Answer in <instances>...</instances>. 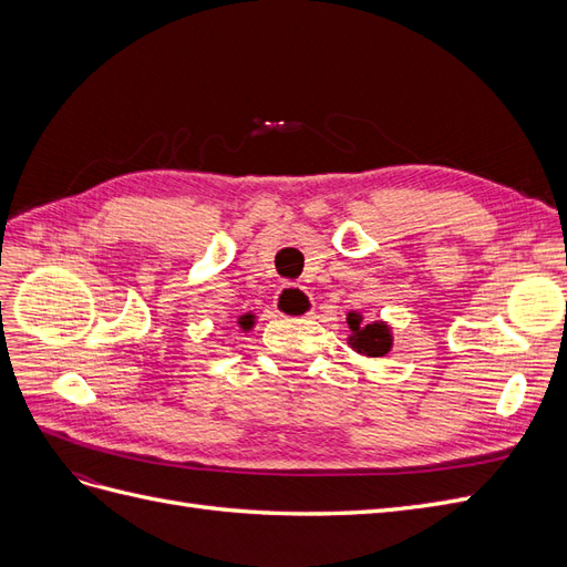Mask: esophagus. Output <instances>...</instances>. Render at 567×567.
I'll list each match as a JSON object with an SVG mask.
<instances>
[{
	"instance_id": "34e87169",
	"label": "esophagus",
	"mask_w": 567,
	"mask_h": 567,
	"mask_svg": "<svg viewBox=\"0 0 567 567\" xmlns=\"http://www.w3.org/2000/svg\"><path fill=\"white\" fill-rule=\"evenodd\" d=\"M274 310H277L279 317L302 319L312 315V298L300 286H284L277 293V300H274Z\"/></svg>"
}]
</instances>
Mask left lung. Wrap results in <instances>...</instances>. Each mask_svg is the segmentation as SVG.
<instances>
[{"label":"left lung","mask_w":567,"mask_h":567,"mask_svg":"<svg viewBox=\"0 0 567 567\" xmlns=\"http://www.w3.org/2000/svg\"><path fill=\"white\" fill-rule=\"evenodd\" d=\"M348 326H350V346L359 354L364 357H383L392 348V333L390 326L385 321H373L364 323V317L359 312L348 315Z\"/></svg>","instance_id":"1"}]
</instances>
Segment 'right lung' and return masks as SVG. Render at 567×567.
Returning a JSON list of instances; mask_svg holds the SVG:
<instances>
[{
  "label": "right lung",
  "instance_id": "add662e5",
  "mask_svg": "<svg viewBox=\"0 0 567 567\" xmlns=\"http://www.w3.org/2000/svg\"><path fill=\"white\" fill-rule=\"evenodd\" d=\"M252 323H255V317H252V315H244V317H238V326H241L244 331L252 329Z\"/></svg>",
  "mask_w": 567,
  "mask_h": 567
}]
</instances>
